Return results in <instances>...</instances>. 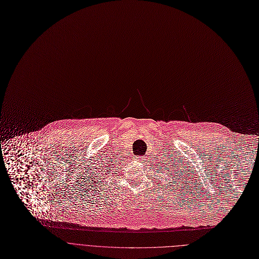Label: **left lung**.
<instances>
[{
  "label": "left lung",
  "mask_w": 259,
  "mask_h": 259,
  "mask_svg": "<svg viewBox=\"0 0 259 259\" xmlns=\"http://www.w3.org/2000/svg\"><path fill=\"white\" fill-rule=\"evenodd\" d=\"M183 173H181L180 171V169H173V173H170V170H169V168H167V173H169V175H173V178H175V179H173V182H176V183H179V184H181V185H183V184H186V181H188L190 178H188L187 177V174L185 173V170L183 169L182 170ZM189 173V171H188ZM165 175H167L166 173H165ZM168 176V175H167Z\"/></svg>",
  "instance_id": "1"
}]
</instances>
